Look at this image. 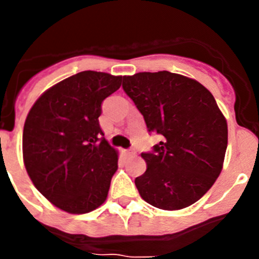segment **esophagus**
Here are the masks:
<instances>
[{
  "instance_id": "1",
  "label": "esophagus",
  "mask_w": 259,
  "mask_h": 259,
  "mask_svg": "<svg viewBox=\"0 0 259 259\" xmlns=\"http://www.w3.org/2000/svg\"><path fill=\"white\" fill-rule=\"evenodd\" d=\"M124 154L127 155V157H135V155H136V152H135V149H125Z\"/></svg>"
}]
</instances>
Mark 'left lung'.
Returning a JSON list of instances; mask_svg holds the SVG:
<instances>
[{"label": "left lung", "mask_w": 259, "mask_h": 259, "mask_svg": "<svg viewBox=\"0 0 259 259\" xmlns=\"http://www.w3.org/2000/svg\"><path fill=\"white\" fill-rule=\"evenodd\" d=\"M123 91L162 141L141 157L146 171L135 179L146 202L162 210L191 206L206 193L223 166L226 118L202 84L168 71L123 76Z\"/></svg>", "instance_id": "left-lung-1"}]
</instances>
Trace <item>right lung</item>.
Wrapping results in <instances>:
<instances>
[{"mask_svg": "<svg viewBox=\"0 0 259 259\" xmlns=\"http://www.w3.org/2000/svg\"><path fill=\"white\" fill-rule=\"evenodd\" d=\"M122 76L83 71L41 95L23 130V159L45 198L71 214L97 209L107 197L118 153L104 137L98 116Z\"/></svg>", "mask_w": 259, "mask_h": 259, "instance_id": "add662e5", "label": "right lung"}]
</instances>
